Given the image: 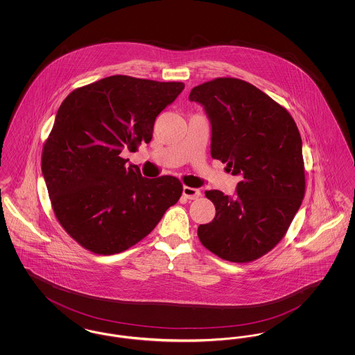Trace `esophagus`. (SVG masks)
<instances>
[{"label":"esophagus","instance_id":"obj_1","mask_svg":"<svg viewBox=\"0 0 355 355\" xmlns=\"http://www.w3.org/2000/svg\"><path fill=\"white\" fill-rule=\"evenodd\" d=\"M182 194H184V197H186L187 200H197L198 197H201V191L198 189L189 187V186H184Z\"/></svg>","mask_w":355,"mask_h":355}]
</instances>
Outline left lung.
<instances>
[{"label":"left lung","mask_w":355,"mask_h":355,"mask_svg":"<svg viewBox=\"0 0 355 355\" xmlns=\"http://www.w3.org/2000/svg\"><path fill=\"white\" fill-rule=\"evenodd\" d=\"M189 100L210 119L211 157L241 178L236 197L205 191L216 217L198 226V238L222 259L250 262L285 236L304 200L301 135L285 107L238 78L198 85Z\"/></svg>","instance_id":"1"}]
</instances>
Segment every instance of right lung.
<instances>
[{"label":"right lung","mask_w":355,"mask_h":355,"mask_svg":"<svg viewBox=\"0 0 355 355\" xmlns=\"http://www.w3.org/2000/svg\"><path fill=\"white\" fill-rule=\"evenodd\" d=\"M184 87L112 76L73 90L61 103L44 145L42 174L57 220L92 253L132 248L180 200L178 178H145L121 153L152 141L157 116Z\"/></svg>","instance_id":"right-lung-1"}]
</instances>
